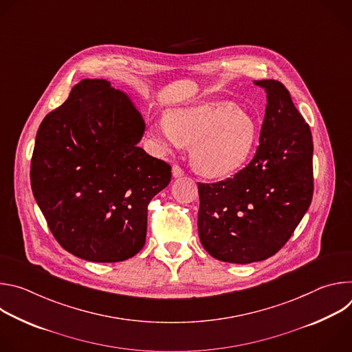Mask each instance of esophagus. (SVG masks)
<instances>
[{
    "instance_id": "obj_1",
    "label": "esophagus",
    "mask_w": 352,
    "mask_h": 352,
    "mask_svg": "<svg viewBox=\"0 0 352 352\" xmlns=\"http://www.w3.org/2000/svg\"><path fill=\"white\" fill-rule=\"evenodd\" d=\"M171 173H173V177H174V178H181V177L184 175V171H182V168H179L178 166H173V168H171Z\"/></svg>"
}]
</instances>
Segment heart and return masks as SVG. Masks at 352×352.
<instances>
[{"label": "heart", "mask_w": 352, "mask_h": 352, "mask_svg": "<svg viewBox=\"0 0 352 352\" xmlns=\"http://www.w3.org/2000/svg\"><path fill=\"white\" fill-rule=\"evenodd\" d=\"M150 135L160 153L192 143L190 162L206 177L221 178L236 171L252 152L258 136L255 118L228 102L179 107L168 120H157Z\"/></svg>", "instance_id": "1"}]
</instances>
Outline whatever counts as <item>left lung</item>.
<instances>
[{"label":"left lung","mask_w":352,"mask_h":352,"mask_svg":"<svg viewBox=\"0 0 352 352\" xmlns=\"http://www.w3.org/2000/svg\"><path fill=\"white\" fill-rule=\"evenodd\" d=\"M266 91L255 157L232 178L199 184V238L217 261L246 265L273 256L308 212L314 195L309 125L283 83L254 80Z\"/></svg>","instance_id":"8db88e82"}]
</instances>
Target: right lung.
<instances>
[{
    "label": "right lung",
    "mask_w": 352,
    "mask_h": 352,
    "mask_svg": "<svg viewBox=\"0 0 352 352\" xmlns=\"http://www.w3.org/2000/svg\"><path fill=\"white\" fill-rule=\"evenodd\" d=\"M144 128L129 96L104 79L80 80L40 124L32 190L69 254L116 263L143 248L147 205L171 181V167L138 146Z\"/></svg>",
    "instance_id": "right-lung-1"
}]
</instances>
